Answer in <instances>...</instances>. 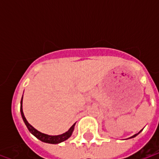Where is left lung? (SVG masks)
Masks as SVG:
<instances>
[{"instance_id":"8db88e82","label":"left lung","mask_w":159,"mask_h":159,"mask_svg":"<svg viewBox=\"0 0 159 159\" xmlns=\"http://www.w3.org/2000/svg\"><path fill=\"white\" fill-rule=\"evenodd\" d=\"M138 134H139V133H138ZM134 134V135H133V136H131V137H130V138H134V137H135L137 135V134Z\"/></svg>"}]
</instances>
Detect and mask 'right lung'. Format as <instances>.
<instances>
[{
	"label": "right lung",
	"instance_id": "right-lung-1",
	"mask_svg": "<svg viewBox=\"0 0 159 159\" xmlns=\"http://www.w3.org/2000/svg\"><path fill=\"white\" fill-rule=\"evenodd\" d=\"M22 100H22H21V106H20V111H21V116H22L23 117V120H24V122L25 123V125L27 126V128H28V129H29L30 132L33 135H35L37 139H39L40 140H42L43 142H46V143L58 144L60 143V142H62V141L66 140L68 138L70 137L71 134H72L75 124H73L72 126L70 127V129L67 132L62 134H59V135H48V134H42L41 133V132H39L38 130H36L35 128H33V127L27 122V120H26L25 117V115H24V112H23L22 109Z\"/></svg>",
	"mask_w": 159,
	"mask_h": 159
}]
</instances>
